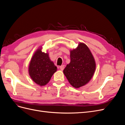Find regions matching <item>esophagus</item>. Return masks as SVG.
<instances>
[{
  "label": "esophagus",
  "mask_w": 125,
  "mask_h": 125,
  "mask_svg": "<svg viewBox=\"0 0 125 125\" xmlns=\"http://www.w3.org/2000/svg\"><path fill=\"white\" fill-rule=\"evenodd\" d=\"M59 68L60 69V70H63L64 69V68H65V66H64V65L60 66L59 67Z\"/></svg>",
  "instance_id": "1"
}]
</instances>
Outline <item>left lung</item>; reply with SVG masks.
Segmentation results:
<instances>
[{
	"instance_id": "1",
	"label": "left lung",
	"mask_w": 125,
	"mask_h": 125,
	"mask_svg": "<svg viewBox=\"0 0 125 125\" xmlns=\"http://www.w3.org/2000/svg\"><path fill=\"white\" fill-rule=\"evenodd\" d=\"M70 62L63 73L69 83L75 88L88 84L95 73L96 63L87 45L80 42L77 48L70 50Z\"/></svg>"
}]
</instances>
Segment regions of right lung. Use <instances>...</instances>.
Masks as SVG:
<instances>
[{"mask_svg": "<svg viewBox=\"0 0 125 125\" xmlns=\"http://www.w3.org/2000/svg\"><path fill=\"white\" fill-rule=\"evenodd\" d=\"M39 47L33 54L29 65V74L32 80L41 86L46 85L57 68L51 60L48 52Z\"/></svg>", "mask_w": 125, "mask_h": 125, "instance_id": "add662e5", "label": "right lung"}]
</instances>
